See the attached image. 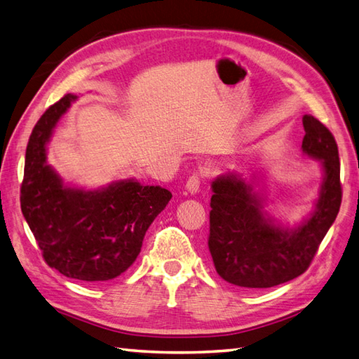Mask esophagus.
Returning a JSON list of instances; mask_svg holds the SVG:
<instances>
[{"label":"esophagus","instance_id":"34e87169","mask_svg":"<svg viewBox=\"0 0 359 359\" xmlns=\"http://www.w3.org/2000/svg\"><path fill=\"white\" fill-rule=\"evenodd\" d=\"M201 178H203V175H200V173H194L192 177H189V180L186 182V189L189 190L190 194H196L198 190H200Z\"/></svg>","mask_w":359,"mask_h":359}]
</instances>
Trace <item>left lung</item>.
Wrapping results in <instances>:
<instances>
[{"label":"left lung","mask_w":359,"mask_h":359,"mask_svg":"<svg viewBox=\"0 0 359 359\" xmlns=\"http://www.w3.org/2000/svg\"><path fill=\"white\" fill-rule=\"evenodd\" d=\"M302 150L323 159L325 178L316 209L294 230L275 226L261 212L250 184L236 175L213 181L209 250L222 280L249 289H267L302 275L312 264L342 200L335 137L320 119L302 118Z\"/></svg>","instance_id":"obj_1"}]
</instances>
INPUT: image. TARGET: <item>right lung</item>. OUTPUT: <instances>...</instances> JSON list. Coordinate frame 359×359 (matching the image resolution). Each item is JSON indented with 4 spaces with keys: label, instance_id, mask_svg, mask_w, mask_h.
Here are the masks:
<instances>
[{
    "label": "right lung",
    "instance_id": "add662e5",
    "mask_svg": "<svg viewBox=\"0 0 359 359\" xmlns=\"http://www.w3.org/2000/svg\"><path fill=\"white\" fill-rule=\"evenodd\" d=\"M75 98L65 95L32 130L20 201L46 264L74 280L101 283L114 280L133 264L149 226L172 194L132 180L95 192L62 186L46 164V142Z\"/></svg>",
    "mask_w": 359,
    "mask_h": 359
}]
</instances>
